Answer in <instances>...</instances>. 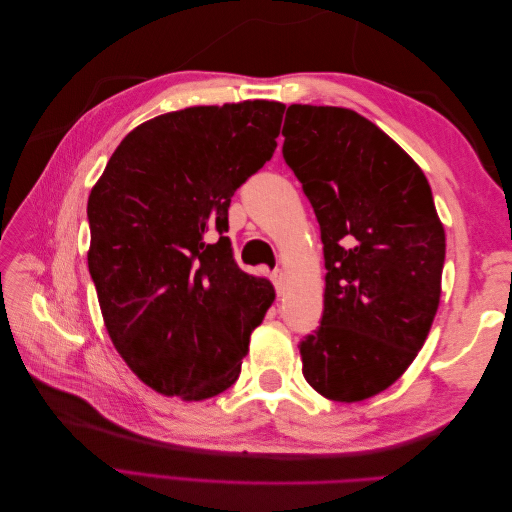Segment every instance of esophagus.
Instances as JSON below:
<instances>
[{"instance_id":"1","label":"esophagus","mask_w":512,"mask_h":512,"mask_svg":"<svg viewBox=\"0 0 512 512\" xmlns=\"http://www.w3.org/2000/svg\"><path fill=\"white\" fill-rule=\"evenodd\" d=\"M271 280H273V286H275V292L277 294H282L284 292V271L282 269H277V271H273V275H271Z\"/></svg>"}]
</instances>
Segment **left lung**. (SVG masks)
I'll list each match as a JSON object with an SVG mask.
<instances>
[{
  "label": "left lung",
  "mask_w": 512,
  "mask_h": 512,
  "mask_svg": "<svg viewBox=\"0 0 512 512\" xmlns=\"http://www.w3.org/2000/svg\"><path fill=\"white\" fill-rule=\"evenodd\" d=\"M284 160L320 224L324 312L299 344L322 397L363 401L423 348L442 292L444 226L418 164L376 123L339 106L292 104Z\"/></svg>",
  "instance_id": "1"
}]
</instances>
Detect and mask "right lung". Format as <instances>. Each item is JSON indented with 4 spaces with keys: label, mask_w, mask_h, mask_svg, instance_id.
I'll return each mask as SVG.
<instances>
[{
    "label": "right lung",
    "mask_w": 512,
    "mask_h": 512,
    "mask_svg": "<svg viewBox=\"0 0 512 512\" xmlns=\"http://www.w3.org/2000/svg\"><path fill=\"white\" fill-rule=\"evenodd\" d=\"M282 102L190 106L134 128L87 203V265L111 342L166 397L237 382L275 290L232 258L230 198L271 160ZM215 229L221 239L204 241Z\"/></svg>",
    "instance_id": "right-lung-1"
}]
</instances>
